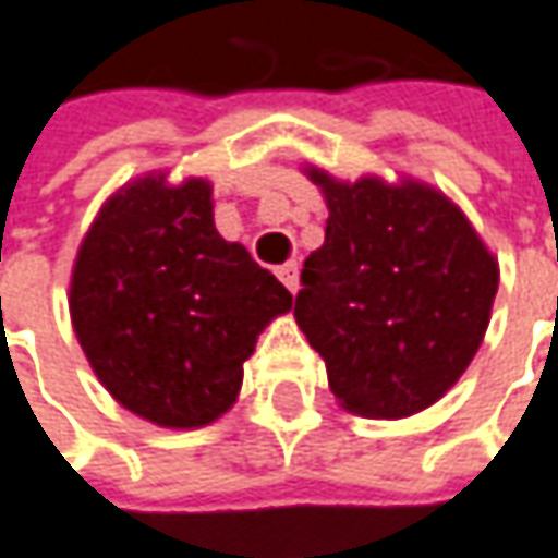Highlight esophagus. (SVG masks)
<instances>
[{
	"mask_svg": "<svg viewBox=\"0 0 558 558\" xmlns=\"http://www.w3.org/2000/svg\"><path fill=\"white\" fill-rule=\"evenodd\" d=\"M278 278H280V283H283V287L290 290V293H296V290H300V268H296L293 262L280 265Z\"/></svg>",
	"mask_w": 558,
	"mask_h": 558,
	"instance_id": "34e87169",
	"label": "esophagus"
}]
</instances>
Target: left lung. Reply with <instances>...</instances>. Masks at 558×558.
<instances>
[{
    "instance_id": "left-lung-1",
    "label": "left lung",
    "mask_w": 558,
    "mask_h": 558,
    "mask_svg": "<svg viewBox=\"0 0 558 558\" xmlns=\"http://www.w3.org/2000/svg\"><path fill=\"white\" fill-rule=\"evenodd\" d=\"M328 205L303 265L296 325L325 360L338 404L369 420L433 408L489 328L499 262L445 192L420 180H335L306 167Z\"/></svg>"
}]
</instances>
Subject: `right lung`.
Segmentation results:
<instances>
[{
  "label": "right lung",
  "instance_id": "right-lung-1",
  "mask_svg": "<svg viewBox=\"0 0 558 558\" xmlns=\"http://www.w3.org/2000/svg\"><path fill=\"white\" fill-rule=\"evenodd\" d=\"M290 290L214 227L211 182L145 173L104 202L69 280L72 328L100 385L163 429L236 404L258 335Z\"/></svg>",
  "mask_w": 558,
  "mask_h": 558
}]
</instances>
